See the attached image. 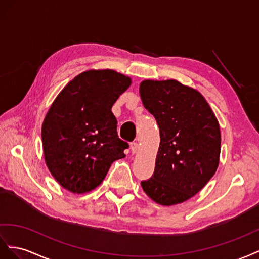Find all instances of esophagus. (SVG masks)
I'll return each mask as SVG.
<instances>
[{"label":"esophagus","mask_w":259,"mask_h":259,"mask_svg":"<svg viewBox=\"0 0 259 259\" xmlns=\"http://www.w3.org/2000/svg\"><path fill=\"white\" fill-rule=\"evenodd\" d=\"M130 147H131V151L134 154H136L138 151H139V144L137 142H132L130 144Z\"/></svg>","instance_id":"34e87169"}]
</instances>
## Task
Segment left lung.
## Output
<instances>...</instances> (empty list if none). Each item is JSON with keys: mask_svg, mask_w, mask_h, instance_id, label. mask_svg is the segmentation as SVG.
<instances>
[{"mask_svg": "<svg viewBox=\"0 0 259 259\" xmlns=\"http://www.w3.org/2000/svg\"><path fill=\"white\" fill-rule=\"evenodd\" d=\"M140 95L156 119L160 135L154 175L141 182L142 189L160 205L186 202L217 170L219 122L201 93L175 79L144 80Z\"/></svg>", "mask_w": 259, "mask_h": 259, "instance_id": "1", "label": "left lung"}]
</instances>
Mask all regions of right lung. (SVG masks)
<instances>
[{"instance_id": "add662e5", "label": "right lung", "mask_w": 259, "mask_h": 259, "mask_svg": "<svg viewBox=\"0 0 259 259\" xmlns=\"http://www.w3.org/2000/svg\"><path fill=\"white\" fill-rule=\"evenodd\" d=\"M131 78L112 69L79 73L57 95L42 123V146L50 172L72 193L98 188L110 165L129 146L117 134L112 107Z\"/></svg>"}]
</instances>
